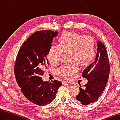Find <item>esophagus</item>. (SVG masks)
<instances>
[{
    "label": "esophagus",
    "mask_w": 120,
    "mask_h": 120,
    "mask_svg": "<svg viewBox=\"0 0 120 120\" xmlns=\"http://www.w3.org/2000/svg\"><path fill=\"white\" fill-rule=\"evenodd\" d=\"M63 84L64 85H71L73 84L72 83L69 82H66V81L63 82Z\"/></svg>",
    "instance_id": "34e87169"
}]
</instances>
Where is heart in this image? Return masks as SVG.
<instances>
[{
    "label": "heart",
    "mask_w": 120,
    "mask_h": 120,
    "mask_svg": "<svg viewBox=\"0 0 120 120\" xmlns=\"http://www.w3.org/2000/svg\"><path fill=\"white\" fill-rule=\"evenodd\" d=\"M58 46L49 48L47 58L53 65L59 64L63 53H68V64L64 65L57 71V74L65 79H71L78 70L79 63L86 66L94 60L95 55V43L94 38L74 31H64L58 39Z\"/></svg>",
    "instance_id": "heart-1"
}]
</instances>
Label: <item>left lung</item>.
Wrapping results in <instances>:
<instances>
[{"label": "left lung", "mask_w": 120, "mask_h": 120, "mask_svg": "<svg viewBox=\"0 0 120 120\" xmlns=\"http://www.w3.org/2000/svg\"><path fill=\"white\" fill-rule=\"evenodd\" d=\"M98 48L94 61L82 73V77L88 82L76 96V100L84 105L98 100L105 88L110 74V64L106 48L101 41H98Z\"/></svg>", "instance_id": "left-lung-1"}]
</instances>
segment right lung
I'll list each match as a JSON object with an SVG mask.
<instances>
[{
  "instance_id": "obj_1",
  "label": "right lung",
  "mask_w": 120,
  "mask_h": 120,
  "mask_svg": "<svg viewBox=\"0 0 120 120\" xmlns=\"http://www.w3.org/2000/svg\"><path fill=\"white\" fill-rule=\"evenodd\" d=\"M57 31L40 30L33 34L20 48L15 64V75L21 91L29 101L37 105L50 103L56 97L61 82H44L41 76L47 68V54Z\"/></svg>"
}]
</instances>
